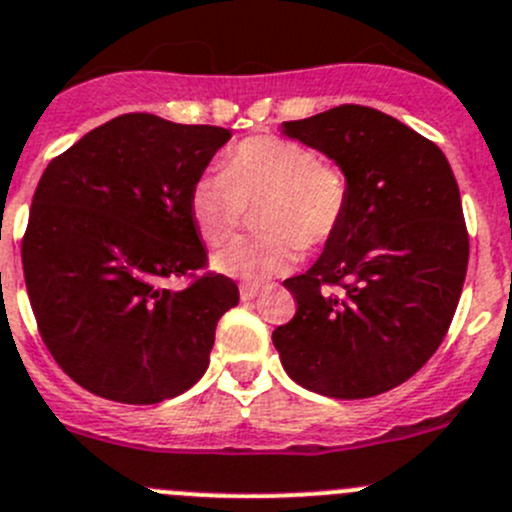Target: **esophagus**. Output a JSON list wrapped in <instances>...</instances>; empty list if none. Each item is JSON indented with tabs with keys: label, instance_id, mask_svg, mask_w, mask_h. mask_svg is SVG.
Listing matches in <instances>:
<instances>
[{
	"label": "esophagus",
	"instance_id": "esophagus-1",
	"mask_svg": "<svg viewBox=\"0 0 512 512\" xmlns=\"http://www.w3.org/2000/svg\"><path fill=\"white\" fill-rule=\"evenodd\" d=\"M260 292H262V287L260 285H252V282H242V285H240V297H242V300H255V297L257 295H260Z\"/></svg>",
	"mask_w": 512,
	"mask_h": 512
}]
</instances>
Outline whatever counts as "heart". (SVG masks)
<instances>
[{"instance_id": "heart-1", "label": "heart", "mask_w": 512, "mask_h": 512, "mask_svg": "<svg viewBox=\"0 0 512 512\" xmlns=\"http://www.w3.org/2000/svg\"><path fill=\"white\" fill-rule=\"evenodd\" d=\"M260 207L265 235L242 237L217 252L212 265L227 277L267 282L300 260L302 247L327 245L347 217L350 182L337 165L322 162L312 147L275 135L237 142L222 170H210L190 190V215L207 245H225L245 217Z\"/></svg>"}]
</instances>
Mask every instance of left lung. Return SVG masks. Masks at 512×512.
Here are the masks:
<instances>
[{
	"mask_svg": "<svg viewBox=\"0 0 512 512\" xmlns=\"http://www.w3.org/2000/svg\"><path fill=\"white\" fill-rule=\"evenodd\" d=\"M282 132L350 182L337 235L305 275L285 280L297 312L272 332L282 367L327 398L388 393L433 357L463 292L470 245L458 182L435 142L372 107L340 104Z\"/></svg>",
	"mask_w": 512,
	"mask_h": 512,
	"instance_id": "1",
	"label": "left lung"
}]
</instances>
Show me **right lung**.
<instances>
[{
  "label": "right lung",
  "mask_w": 512,
  "mask_h": 512,
  "mask_svg": "<svg viewBox=\"0 0 512 512\" xmlns=\"http://www.w3.org/2000/svg\"><path fill=\"white\" fill-rule=\"evenodd\" d=\"M230 130L132 112L54 157L22 240L27 295L57 365L99 398L152 405L210 365L217 320L240 302L207 265L190 190Z\"/></svg>",
  "instance_id": "right-lung-1"
}]
</instances>
